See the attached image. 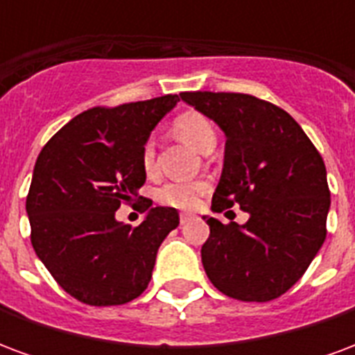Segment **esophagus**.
I'll return each instance as SVG.
<instances>
[{
    "label": "esophagus",
    "instance_id": "1",
    "mask_svg": "<svg viewBox=\"0 0 355 355\" xmlns=\"http://www.w3.org/2000/svg\"><path fill=\"white\" fill-rule=\"evenodd\" d=\"M192 213H180V223L184 224V223H188V220H190V218H192Z\"/></svg>",
    "mask_w": 355,
    "mask_h": 355
}]
</instances>
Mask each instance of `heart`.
Instances as JSON below:
<instances>
[{
    "instance_id": "heart-1",
    "label": "heart",
    "mask_w": 355,
    "mask_h": 355,
    "mask_svg": "<svg viewBox=\"0 0 355 355\" xmlns=\"http://www.w3.org/2000/svg\"><path fill=\"white\" fill-rule=\"evenodd\" d=\"M173 131L178 139L186 142L188 146L205 152L215 146V129L207 117L198 112H184L175 117ZM142 165L146 171H154L155 167V142L152 139L146 140L142 148ZM205 182H171L165 184L157 193V198L171 207L190 209L193 207L200 196L205 192Z\"/></svg>"
}]
</instances>
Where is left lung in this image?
Instances as JSON below:
<instances>
[{
  "label": "left lung",
  "instance_id": "left-lung-1",
  "mask_svg": "<svg viewBox=\"0 0 355 355\" xmlns=\"http://www.w3.org/2000/svg\"><path fill=\"white\" fill-rule=\"evenodd\" d=\"M226 135L213 211L239 205L245 224L207 220V277L226 297L268 302L302 277L325 241L327 171L302 127L275 104L241 93H180Z\"/></svg>",
  "mask_w": 355,
  "mask_h": 355
}]
</instances>
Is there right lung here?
<instances>
[{
    "instance_id": "obj_1",
    "label": "right lung",
    "mask_w": 355,
    "mask_h": 355,
    "mask_svg": "<svg viewBox=\"0 0 355 355\" xmlns=\"http://www.w3.org/2000/svg\"><path fill=\"white\" fill-rule=\"evenodd\" d=\"M178 94L91 108L43 146L26 198L32 245L62 289L91 306H117L140 297L155 254L178 226L173 207L142 200L144 220H116L146 182L142 148Z\"/></svg>"
}]
</instances>
